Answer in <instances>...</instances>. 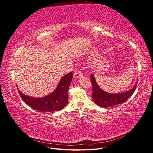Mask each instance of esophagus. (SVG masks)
I'll use <instances>...</instances> for the list:
<instances>
[{
  "label": "esophagus",
  "instance_id": "obj_1",
  "mask_svg": "<svg viewBox=\"0 0 153 153\" xmlns=\"http://www.w3.org/2000/svg\"><path fill=\"white\" fill-rule=\"evenodd\" d=\"M82 76H83L82 72L80 70H77V71H75L74 73V77L75 78L80 77H82Z\"/></svg>",
  "mask_w": 153,
  "mask_h": 153
}]
</instances>
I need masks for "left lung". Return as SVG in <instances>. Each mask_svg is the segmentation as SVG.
Segmentation results:
<instances>
[{"label": "left lung", "mask_w": 153, "mask_h": 153, "mask_svg": "<svg viewBox=\"0 0 153 153\" xmlns=\"http://www.w3.org/2000/svg\"><path fill=\"white\" fill-rule=\"evenodd\" d=\"M90 77H91L93 88V100L96 104L103 108L113 106L125 102L134 93L137 84V81L136 84L133 88L127 92L118 94H111L105 92L98 86L93 74H91Z\"/></svg>", "instance_id": "obj_1"}]
</instances>
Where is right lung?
Instances as JSON below:
<instances>
[{
	"label": "right lung",
	"mask_w": 153,
	"mask_h": 153,
	"mask_svg": "<svg viewBox=\"0 0 153 153\" xmlns=\"http://www.w3.org/2000/svg\"><path fill=\"white\" fill-rule=\"evenodd\" d=\"M72 72L67 74L61 79L59 85L50 94L43 98H36L22 94L17 86L21 98L31 108L42 112L59 111L64 108L68 103V90L72 79Z\"/></svg>",
	"instance_id": "add662e5"
}]
</instances>
